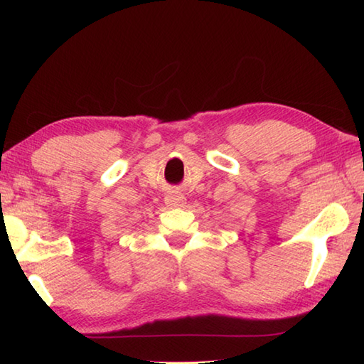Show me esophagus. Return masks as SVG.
<instances>
[{"label":"esophagus","mask_w":364,"mask_h":364,"mask_svg":"<svg viewBox=\"0 0 364 364\" xmlns=\"http://www.w3.org/2000/svg\"><path fill=\"white\" fill-rule=\"evenodd\" d=\"M166 203L168 206H172V208H181V206L186 205V198H184L181 194H178V192L172 191V192H168V194H167Z\"/></svg>","instance_id":"esophagus-1"}]
</instances>
